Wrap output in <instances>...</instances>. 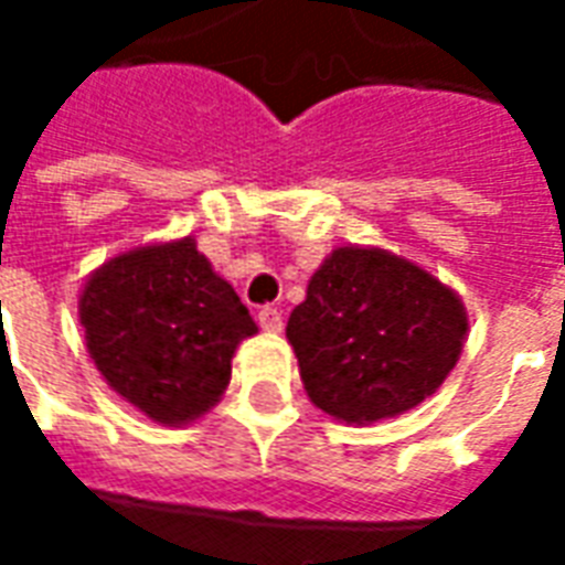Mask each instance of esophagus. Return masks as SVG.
<instances>
[{
  "label": "esophagus",
  "mask_w": 565,
  "mask_h": 565,
  "mask_svg": "<svg viewBox=\"0 0 565 565\" xmlns=\"http://www.w3.org/2000/svg\"><path fill=\"white\" fill-rule=\"evenodd\" d=\"M257 320H259V327H263L266 332H281V327H284L281 311H278V308H271V306L259 308Z\"/></svg>",
  "instance_id": "esophagus-1"
}]
</instances>
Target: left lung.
<instances>
[{"label":"left lung","mask_w":565,"mask_h":565,"mask_svg":"<svg viewBox=\"0 0 565 565\" xmlns=\"http://www.w3.org/2000/svg\"><path fill=\"white\" fill-rule=\"evenodd\" d=\"M466 332L457 290L412 259L360 245L320 263L287 320L308 399L344 424L417 408L457 366Z\"/></svg>","instance_id":"obj_1"}]
</instances>
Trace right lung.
<instances>
[{"instance_id": "right-lung-1", "label": "right lung", "mask_w": 565, "mask_h": 565, "mask_svg": "<svg viewBox=\"0 0 565 565\" xmlns=\"http://www.w3.org/2000/svg\"><path fill=\"white\" fill-rule=\"evenodd\" d=\"M78 318L108 387L166 426L193 424L221 403L235 348L257 332L193 235L103 263L81 287Z\"/></svg>"}]
</instances>
